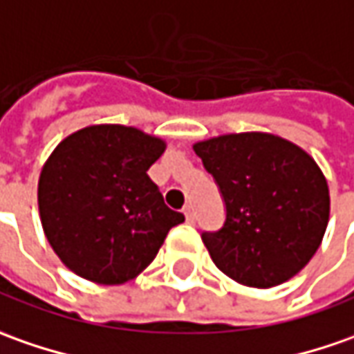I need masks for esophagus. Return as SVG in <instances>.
Segmentation results:
<instances>
[{
    "label": "esophagus",
    "instance_id": "obj_1",
    "mask_svg": "<svg viewBox=\"0 0 354 354\" xmlns=\"http://www.w3.org/2000/svg\"><path fill=\"white\" fill-rule=\"evenodd\" d=\"M184 215H186V219H188L189 223L196 219V214H194V207H192V205H186V207H184Z\"/></svg>",
    "mask_w": 354,
    "mask_h": 354
}]
</instances>
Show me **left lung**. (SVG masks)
<instances>
[{"mask_svg": "<svg viewBox=\"0 0 354 354\" xmlns=\"http://www.w3.org/2000/svg\"><path fill=\"white\" fill-rule=\"evenodd\" d=\"M194 151L225 203L223 227L201 233L215 266L252 288L298 274L329 221V188L315 160L268 133L223 135Z\"/></svg>", "mask_w": 354, "mask_h": 354, "instance_id": "obj_1", "label": "left lung"}]
</instances>
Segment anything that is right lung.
<instances>
[{
	"label": "right lung",
	"instance_id": "obj_1",
	"mask_svg": "<svg viewBox=\"0 0 354 354\" xmlns=\"http://www.w3.org/2000/svg\"><path fill=\"white\" fill-rule=\"evenodd\" d=\"M162 153L165 140L123 125L86 127L56 147L39 180V212L72 272L123 284L154 261L184 221L147 174Z\"/></svg>",
	"mask_w": 354,
	"mask_h": 354
}]
</instances>
